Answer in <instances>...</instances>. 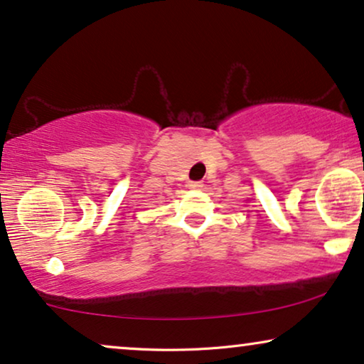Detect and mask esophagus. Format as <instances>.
I'll return each instance as SVG.
<instances>
[{"label": "esophagus", "mask_w": 364, "mask_h": 364, "mask_svg": "<svg viewBox=\"0 0 364 364\" xmlns=\"http://www.w3.org/2000/svg\"><path fill=\"white\" fill-rule=\"evenodd\" d=\"M203 186V183L200 181H191L188 182V187L191 188H200Z\"/></svg>", "instance_id": "34e87169"}]
</instances>
